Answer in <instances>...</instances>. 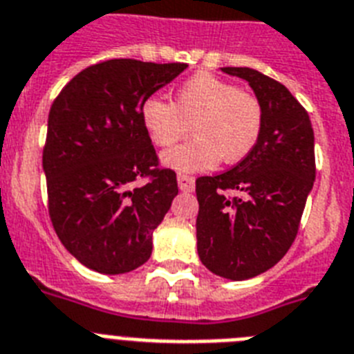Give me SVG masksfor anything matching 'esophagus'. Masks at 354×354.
Masks as SVG:
<instances>
[{
	"label": "esophagus",
	"mask_w": 354,
	"mask_h": 354,
	"mask_svg": "<svg viewBox=\"0 0 354 354\" xmlns=\"http://www.w3.org/2000/svg\"><path fill=\"white\" fill-rule=\"evenodd\" d=\"M178 187L183 192H192L194 191V178L189 176V174H183V172H178Z\"/></svg>",
	"instance_id": "1"
}]
</instances>
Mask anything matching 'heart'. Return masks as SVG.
<instances>
[{"instance_id": "heart-1", "label": "heart", "mask_w": 354, "mask_h": 354, "mask_svg": "<svg viewBox=\"0 0 354 354\" xmlns=\"http://www.w3.org/2000/svg\"><path fill=\"white\" fill-rule=\"evenodd\" d=\"M140 116L151 142L171 147L192 131L196 138L163 154L178 171H207L220 160L232 165L245 160L260 142L263 107L249 88L211 73H198L180 85L174 103L149 96Z\"/></svg>"}]
</instances>
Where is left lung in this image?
Instances as JSON below:
<instances>
[{"label":"left lung","mask_w":354,"mask_h":354,"mask_svg":"<svg viewBox=\"0 0 354 354\" xmlns=\"http://www.w3.org/2000/svg\"><path fill=\"white\" fill-rule=\"evenodd\" d=\"M260 97L263 127L254 151L229 171L196 180L198 254L218 277L247 280L286 257L313 189L315 132L309 114L280 82L223 67Z\"/></svg>","instance_id":"1"}]
</instances>
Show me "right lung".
I'll use <instances>...</instances> for the list:
<instances>
[{
  "label": "right lung",
  "mask_w": 354,
  "mask_h": 354,
  "mask_svg": "<svg viewBox=\"0 0 354 354\" xmlns=\"http://www.w3.org/2000/svg\"><path fill=\"white\" fill-rule=\"evenodd\" d=\"M185 68L105 59L76 74L53 102L43 147L48 216L65 249L93 271L122 274L151 258L152 231L178 182L160 165L140 109Z\"/></svg>",
  "instance_id": "right-lung-1"
}]
</instances>
